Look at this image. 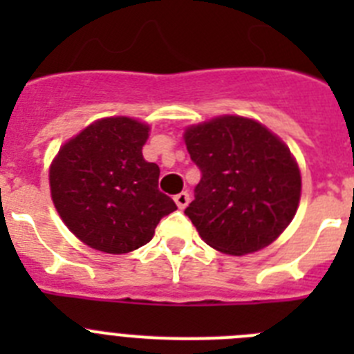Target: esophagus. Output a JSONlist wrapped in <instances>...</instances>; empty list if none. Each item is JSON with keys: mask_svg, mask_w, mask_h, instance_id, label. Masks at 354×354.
<instances>
[{"mask_svg": "<svg viewBox=\"0 0 354 354\" xmlns=\"http://www.w3.org/2000/svg\"><path fill=\"white\" fill-rule=\"evenodd\" d=\"M174 200H175V204H177V207L184 209L187 204H189V193L187 192L179 193V195H175Z\"/></svg>", "mask_w": 354, "mask_h": 354, "instance_id": "esophagus-1", "label": "esophagus"}]
</instances>
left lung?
Returning a JSON list of instances; mask_svg holds the SVG:
<instances>
[{"mask_svg": "<svg viewBox=\"0 0 354 354\" xmlns=\"http://www.w3.org/2000/svg\"><path fill=\"white\" fill-rule=\"evenodd\" d=\"M184 142L202 174L184 211L200 237L228 255L271 245L292 221L301 195L289 147L259 122L236 115L187 127Z\"/></svg>", "mask_w": 354, "mask_h": 354, "instance_id": "1", "label": "left lung"}]
</instances>
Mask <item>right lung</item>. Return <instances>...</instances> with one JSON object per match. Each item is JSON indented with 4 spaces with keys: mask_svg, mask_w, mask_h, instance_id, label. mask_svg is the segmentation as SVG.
<instances>
[{
    "mask_svg": "<svg viewBox=\"0 0 354 354\" xmlns=\"http://www.w3.org/2000/svg\"><path fill=\"white\" fill-rule=\"evenodd\" d=\"M150 127L129 117L90 124L53 159L56 211L77 239L104 253L147 245L162 216L177 209L158 189L159 167L143 159Z\"/></svg>",
    "mask_w": 354,
    "mask_h": 354,
    "instance_id": "add662e5",
    "label": "right lung"
}]
</instances>
